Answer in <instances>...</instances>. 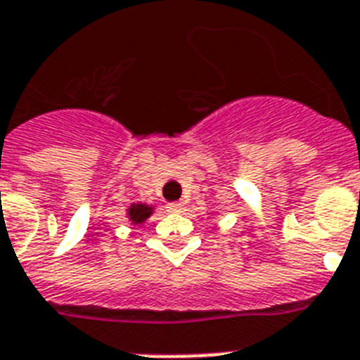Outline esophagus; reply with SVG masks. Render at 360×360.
<instances>
[{
  "label": "esophagus",
  "instance_id": "1",
  "mask_svg": "<svg viewBox=\"0 0 360 360\" xmlns=\"http://www.w3.org/2000/svg\"><path fill=\"white\" fill-rule=\"evenodd\" d=\"M182 210H184V202H171V204H167L169 213H180Z\"/></svg>",
  "mask_w": 360,
  "mask_h": 360
}]
</instances>
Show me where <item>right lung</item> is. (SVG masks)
<instances>
[{"label": "right lung", "instance_id": "right-lung-1", "mask_svg": "<svg viewBox=\"0 0 360 360\" xmlns=\"http://www.w3.org/2000/svg\"><path fill=\"white\" fill-rule=\"evenodd\" d=\"M150 214H153V207H150V205H147V204H133L127 210V217L133 224L146 222Z\"/></svg>", "mask_w": 360, "mask_h": 360}]
</instances>
